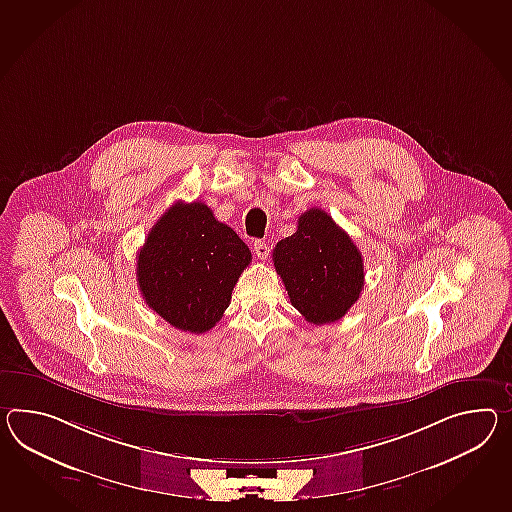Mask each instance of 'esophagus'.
Masks as SVG:
<instances>
[{"mask_svg":"<svg viewBox=\"0 0 512 512\" xmlns=\"http://www.w3.org/2000/svg\"><path fill=\"white\" fill-rule=\"evenodd\" d=\"M253 251H255V255H257L261 261H266L268 255H270V246H268L266 242H262V240H255Z\"/></svg>","mask_w":512,"mask_h":512,"instance_id":"1","label":"esophagus"}]
</instances>
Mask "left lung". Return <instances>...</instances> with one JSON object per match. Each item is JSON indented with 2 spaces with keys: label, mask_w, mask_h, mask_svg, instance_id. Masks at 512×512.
<instances>
[{
  "label": "left lung",
  "mask_w": 512,
  "mask_h": 512,
  "mask_svg": "<svg viewBox=\"0 0 512 512\" xmlns=\"http://www.w3.org/2000/svg\"><path fill=\"white\" fill-rule=\"evenodd\" d=\"M274 266L290 303L314 325L340 320L364 288L361 251L322 209L298 218V231L277 242Z\"/></svg>",
  "instance_id": "left-lung-1"
}]
</instances>
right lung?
<instances>
[{"instance_id":"obj_1","label":"right lung","mask_w":512,"mask_h":512,"mask_svg":"<svg viewBox=\"0 0 512 512\" xmlns=\"http://www.w3.org/2000/svg\"><path fill=\"white\" fill-rule=\"evenodd\" d=\"M251 251L201 203L177 201L138 251V288L175 329L205 333L220 322Z\"/></svg>"}]
</instances>
